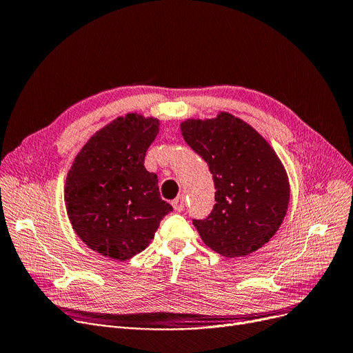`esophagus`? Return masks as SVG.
I'll return each instance as SVG.
<instances>
[{
  "label": "esophagus",
  "instance_id": "esophagus-1",
  "mask_svg": "<svg viewBox=\"0 0 353 353\" xmlns=\"http://www.w3.org/2000/svg\"><path fill=\"white\" fill-rule=\"evenodd\" d=\"M185 203H186V201H185V196L183 194H179L174 201L172 202V205H173V208L177 210V212H181L183 210V208H185Z\"/></svg>",
  "mask_w": 353,
  "mask_h": 353
}]
</instances>
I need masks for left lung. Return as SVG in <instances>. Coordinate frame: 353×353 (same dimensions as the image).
Returning a JSON list of instances; mask_svg holds the SVG:
<instances>
[{"label": "left lung", "mask_w": 353, "mask_h": 353, "mask_svg": "<svg viewBox=\"0 0 353 353\" xmlns=\"http://www.w3.org/2000/svg\"><path fill=\"white\" fill-rule=\"evenodd\" d=\"M180 130L208 163L216 189L209 216L193 219L199 235L226 258L255 252L279 231L288 209L290 183L277 152L261 134L229 112L186 119Z\"/></svg>", "instance_id": "obj_1"}]
</instances>
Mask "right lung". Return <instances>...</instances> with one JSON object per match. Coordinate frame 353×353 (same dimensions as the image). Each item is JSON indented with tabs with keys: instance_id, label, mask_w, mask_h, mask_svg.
I'll use <instances>...</instances> for the list:
<instances>
[{
	"instance_id": "right-lung-1",
	"label": "right lung",
	"mask_w": 353,
	"mask_h": 353,
	"mask_svg": "<svg viewBox=\"0 0 353 353\" xmlns=\"http://www.w3.org/2000/svg\"><path fill=\"white\" fill-rule=\"evenodd\" d=\"M160 121L131 112L90 137L66 177L65 205L72 228L88 247L125 261L148 247L160 221L173 208L147 172V148Z\"/></svg>"
}]
</instances>
